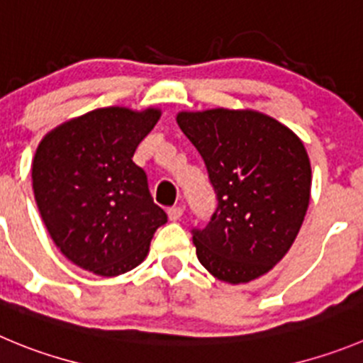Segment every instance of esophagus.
<instances>
[{
    "instance_id": "34e87169",
    "label": "esophagus",
    "mask_w": 363,
    "mask_h": 363,
    "mask_svg": "<svg viewBox=\"0 0 363 363\" xmlns=\"http://www.w3.org/2000/svg\"><path fill=\"white\" fill-rule=\"evenodd\" d=\"M182 216V208H179V206H175V208H170L168 209V218L172 220V222H177L179 218Z\"/></svg>"
}]
</instances>
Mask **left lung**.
<instances>
[{
    "label": "left lung",
    "instance_id": "left-lung-1",
    "mask_svg": "<svg viewBox=\"0 0 363 363\" xmlns=\"http://www.w3.org/2000/svg\"><path fill=\"white\" fill-rule=\"evenodd\" d=\"M177 123L204 159L218 201L208 225L191 231L199 262L225 283L258 279L289 252L310 204L303 141L249 109L184 111Z\"/></svg>",
    "mask_w": 363,
    "mask_h": 363
}]
</instances>
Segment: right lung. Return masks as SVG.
<instances>
[{"label":"right lung","instance_id":"obj_1","mask_svg":"<svg viewBox=\"0 0 363 363\" xmlns=\"http://www.w3.org/2000/svg\"><path fill=\"white\" fill-rule=\"evenodd\" d=\"M161 111L104 107L64 121L37 147L32 186L40 218L80 269L113 277L140 265L168 216L132 161Z\"/></svg>","mask_w":363,"mask_h":363}]
</instances>
